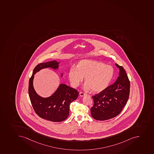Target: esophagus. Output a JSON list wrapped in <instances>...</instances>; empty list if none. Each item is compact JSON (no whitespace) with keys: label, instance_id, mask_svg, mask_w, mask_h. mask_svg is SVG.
<instances>
[{"label":"esophagus","instance_id":"esophagus-1","mask_svg":"<svg viewBox=\"0 0 154 154\" xmlns=\"http://www.w3.org/2000/svg\"><path fill=\"white\" fill-rule=\"evenodd\" d=\"M87 95L86 94H85V93H83L82 92H79V95L81 96H85V95Z\"/></svg>","mask_w":154,"mask_h":154}]
</instances>
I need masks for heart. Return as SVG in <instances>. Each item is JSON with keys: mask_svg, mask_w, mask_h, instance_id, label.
Listing matches in <instances>:
<instances>
[{"mask_svg": "<svg viewBox=\"0 0 154 154\" xmlns=\"http://www.w3.org/2000/svg\"><path fill=\"white\" fill-rule=\"evenodd\" d=\"M113 75V68L111 66L89 60H81L77 68L72 66L69 72V79L72 87L79 86L85 76V89H92L95 92L104 91L110 83Z\"/></svg>", "mask_w": 154, "mask_h": 154, "instance_id": "b5f03b06", "label": "heart"}]
</instances>
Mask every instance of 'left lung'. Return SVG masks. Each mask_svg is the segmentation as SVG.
Masks as SVG:
<instances>
[{
  "label": "left lung",
  "instance_id": "left-lung-1",
  "mask_svg": "<svg viewBox=\"0 0 154 154\" xmlns=\"http://www.w3.org/2000/svg\"><path fill=\"white\" fill-rule=\"evenodd\" d=\"M119 69L116 81L104 91L92 96L94 105L91 109L92 117L100 121L110 119L121 113L129 96L130 81L125 69L115 63Z\"/></svg>",
  "mask_w": 154,
  "mask_h": 154
}]
</instances>
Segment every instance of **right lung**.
I'll return each mask as SVG.
<instances>
[{
  "instance_id": "right-lung-1",
  "label": "right lung",
  "mask_w": 154,
  "mask_h": 154,
  "mask_svg": "<svg viewBox=\"0 0 154 154\" xmlns=\"http://www.w3.org/2000/svg\"><path fill=\"white\" fill-rule=\"evenodd\" d=\"M59 63L60 62L55 60L39 63L33 70L29 82L28 92L33 109L39 117L52 122H61L68 118L70 104L78 98L79 92L76 89L62 83L59 85L52 95L43 97L35 91L33 79L36 73L43 69L49 68L57 70ZM60 76H63V73Z\"/></svg>"
}]
</instances>
